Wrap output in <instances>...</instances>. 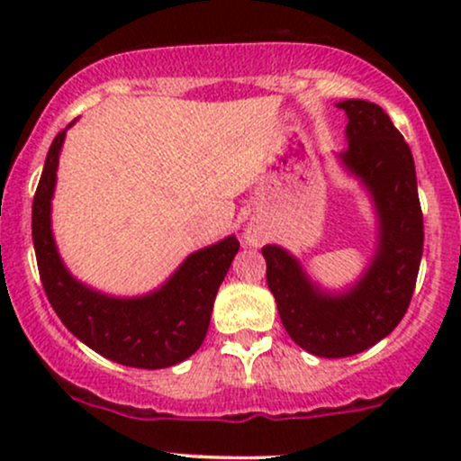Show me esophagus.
I'll return each mask as SVG.
<instances>
[{
  "instance_id": "obj_1",
  "label": "esophagus",
  "mask_w": 461,
  "mask_h": 461,
  "mask_svg": "<svg viewBox=\"0 0 461 461\" xmlns=\"http://www.w3.org/2000/svg\"><path fill=\"white\" fill-rule=\"evenodd\" d=\"M247 242H251V245H258V242H260V236H258L256 231H247Z\"/></svg>"
}]
</instances>
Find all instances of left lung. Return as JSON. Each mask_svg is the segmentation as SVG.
Returning a JSON list of instances; mask_svg holds the SVG:
<instances>
[{"label":"left lung","instance_id":"left-lung-1","mask_svg":"<svg viewBox=\"0 0 461 461\" xmlns=\"http://www.w3.org/2000/svg\"><path fill=\"white\" fill-rule=\"evenodd\" d=\"M338 105L348 116V149L340 158L370 188L382 221L377 258L351 293L330 297L308 282L284 249H262L267 284L285 331L319 357L356 356L399 325L414 294L425 242L410 145L377 104L347 99Z\"/></svg>","mask_w":461,"mask_h":461}]
</instances>
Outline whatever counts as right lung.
<instances>
[{"instance_id":"1","label":"right lung","mask_w":461,"mask_h":461,"mask_svg":"<svg viewBox=\"0 0 461 461\" xmlns=\"http://www.w3.org/2000/svg\"><path fill=\"white\" fill-rule=\"evenodd\" d=\"M58 131L32 203V240L47 299L73 336L99 356L131 368H167L193 356L208 333L214 297L240 249L234 236L193 253L158 293L110 299L77 284L58 258L50 225L58 156Z\"/></svg>"}]
</instances>
